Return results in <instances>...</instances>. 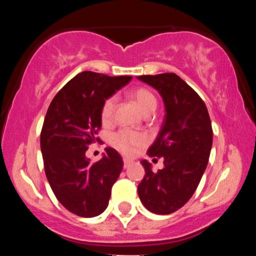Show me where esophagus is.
Masks as SVG:
<instances>
[{"mask_svg":"<svg viewBox=\"0 0 256 256\" xmlns=\"http://www.w3.org/2000/svg\"><path fill=\"white\" fill-rule=\"evenodd\" d=\"M131 161L130 160H126V158H124V168H128V167L131 166Z\"/></svg>","mask_w":256,"mask_h":256,"instance_id":"34e87169","label":"esophagus"}]
</instances>
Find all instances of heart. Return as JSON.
I'll list each match as a JSON object with an SVG mask.
<instances>
[{
    "instance_id": "obj_1",
    "label": "heart",
    "mask_w": 256,
    "mask_h": 256,
    "mask_svg": "<svg viewBox=\"0 0 256 256\" xmlns=\"http://www.w3.org/2000/svg\"><path fill=\"white\" fill-rule=\"evenodd\" d=\"M130 98L137 104V107L144 116L152 114L158 107L156 96L146 88L134 89L130 92ZM116 106V100L113 96L104 101L101 108V120L104 125H110L113 122ZM112 144L122 154L132 155L146 144V137L142 132L122 130L112 137Z\"/></svg>"
}]
</instances>
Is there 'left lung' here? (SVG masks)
<instances>
[{
	"label": "left lung",
	"mask_w": 256,
	"mask_h": 256,
	"mask_svg": "<svg viewBox=\"0 0 256 256\" xmlns=\"http://www.w3.org/2000/svg\"><path fill=\"white\" fill-rule=\"evenodd\" d=\"M137 78L158 91L166 112L148 149L149 156L164 158L165 167L154 173L148 161H140L146 176L138 196L152 213L171 214L189 201L204 176L212 149V122L198 92L174 73Z\"/></svg>",
	"instance_id": "left-lung-1"
}]
</instances>
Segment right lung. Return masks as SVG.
<instances>
[{
  "label": "right lung",
  "mask_w": 256,
  "mask_h": 256,
  "mask_svg": "<svg viewBox=\"0 0 256 256\" xmlns=\"http://www.w3.org/2000/svg\"><path fill=\"white\" fill-rule=\"evenodd\" d=\"M131 79L84 71L58 91L46 112L40 132L44 171L58 202L76 216H100L110 202L122 158L116 149L106 148L92 164L85 152L91 143L101 142L96 134L104 101Z\"/></svg>",
  "instance_id": "obj_1"
}]
</instances>
